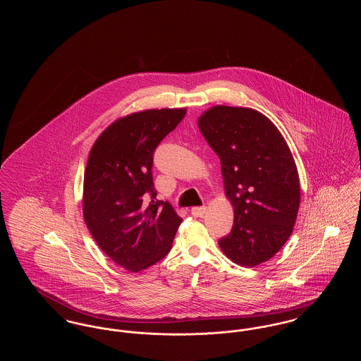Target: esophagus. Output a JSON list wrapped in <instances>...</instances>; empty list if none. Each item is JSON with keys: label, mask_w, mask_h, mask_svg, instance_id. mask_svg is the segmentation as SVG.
<instances>
[{"label": "esophagus", "mask_w": 361, "mask_h": 361, "mask_svg": "<svg viewBox=\"0 0 361 361\" xmlns=\"http://www.w3.org/2000/svg\"><path fill=\"white\" fill-rule=\"evenodd\" d=\"M207 207H192L190 208V214L196 218H202L206 214Z\"/></svg>", "instance_id": "34e87169"}]
</instances>
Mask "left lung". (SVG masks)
I'll return each mask as SVG.
<instances>
[{"instance_id":"left-lung-1","label":"left lung","mask_w":361,"mask_h":361,"mask_svg":"<svg viewBox=\"0 0 361 361\" xmlns=\"http://www.w3.org/2000/svg\"><path fill=\"white\" fill-rule=\"evenodd\" d=\"M197 124L221 159L234 208L231 233L218 243L233 262L256 267L283 247L296 222L300 184L291 150L275 124L252 108L215 105Z\"/></svg>"}]
</instances>
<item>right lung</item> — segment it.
<instances>
[{
  "mask_svg": "<svg viewBox=\"0 0 361 361\" xmlns=\"http://www.w3.org/2000/svg\"><path fill=\"white\" fill-rule=\"evenodd\" d=\"M185 112L187 108H162L130 114L109 124L90 149L84 221L104 253L130 272L165 257L183 221L171 203L154 202L152 168L155 147Z\"/></svg>",
  "mask_w": 361,
  "mask_h": 361,
  "instance_id": "add662e5",
  "label": "right lung"
}]
</instances>
